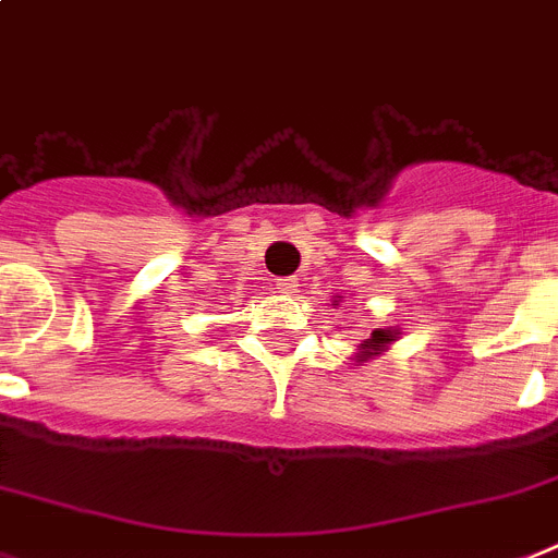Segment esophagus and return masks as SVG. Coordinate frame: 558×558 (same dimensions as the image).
<instances>
[{"label":"esophagus","instance_id":"obj_1","mask_svg":"<svg viewBox=\"0 0 558 558\" xmlns=\"http://www.w3.org/2000/svg\"><path fill=\"white\" fill-rule=\"evenodd\" d=\"M276 290H279L282 296H296V293H299V279H293V276L276 279Z\"/></svg>","mask_w":558,"mask_h":558}]
</instances>
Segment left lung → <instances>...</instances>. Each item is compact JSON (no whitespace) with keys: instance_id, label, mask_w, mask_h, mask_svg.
I'll return each mask as SVG.
<instances>
[{"instance_id":"obj_1","label":"left lung","mask_w":558,"mask_h":558,"mask_svg":"<svg viewBox=\"0 0 558 558\" xmlns=\"http://www.w3.org/2000/svg\"><path fill=\"white\" fill-rule=\"evenodd\" d=\"M398 336H401V332L392 330V327H378V330L369 332V338H366L364 344L359 347V352H355V361H359V364H364V361L375 359V355H380V352H387V347L392 344V341H398Z\"/></svg>"}]
</instances>
